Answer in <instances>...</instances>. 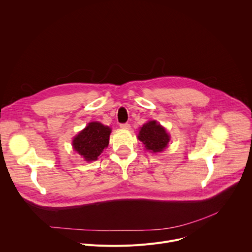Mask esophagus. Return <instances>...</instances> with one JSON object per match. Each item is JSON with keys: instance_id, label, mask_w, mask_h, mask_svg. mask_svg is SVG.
Masks as SVG:
<instances>
[{"instance_id": "1", "label": "esophagus", "mask_w": 252, "mask_h": 252, "mask_svg": "<svg viewBox=\"0 0 252 252\" xmlns=\"http://www.w3.org/2000/svg\"><path fill=\"white\" fill-rule=\"evenodd\" d=\"M120 128H122V129H130V124L129 123H122V124H120Z\"/></svg>"}]
</instances>
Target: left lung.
<instances>
[{
  "mask_svg": "<svg viewBox=\"0 0 252 252\" xmlns=\"http://www.w3.org/2000/svg\"><path fill=\"white\" fill-rule=\"evenodd\" d=\"M138 138L144 143L146 149L153 153L163 151L169 142V136L165 129L155 120L141 127Z\"/></svg>",
  "mask_w": 252,
  "mask_h": 252,
  "instance_id": "8db88e82",
  "label": "left lung"
}]
</instances>
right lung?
Segmentation results:
<instances>
[{"label":"right lung","instance_id":"add662e5","mask_svg":"<svg viewBox=\"0 0 252 252\" xmlns=\"http://www.w3.org/2000/svg\"><path fill=\"white\" fill-rule=\"evenodd\" d=\"M111 129L99 122H92L75 137L73 147L88 161L97 159L108 146Z\"/></svg>","mask_w":252,"mask_h":252}]
</instances>
